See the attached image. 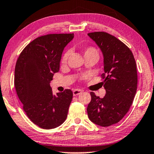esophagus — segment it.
Listing matches in <instances>:
<instances>
[{
  "label": "esophagus",
  "instance_id": "esophagus-1",
  "mask_svg": "<svg viewBox=\"0 0 154 154\" xmlns=\"http://www.w3.org/2000/svg\"><path fill=\"white\" fill-rule=\"evenodd\" d=\"M82 91H83L82 90H80V89H75V90H73V95L77 96V95H79V94H80Z\"/></svg>",
  "mask_w": 154,
  "mask_h": 154
}]
</instances>
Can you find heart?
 I'll return each instance as SVG.
<instances>
[{
	"instance_id": "1",
	"label": "heart",
	"mask_w": 154,
	"mask_h": 154,
	"mask_svg": "<svg viewBox=\"0 0 154 154\" xmlns=\"http://www.w3.org/2000/svg\"><path fill=\"white\" fill-rule=\"evenodd\" d=\"M91 53H96V54H98V52H97V51H96V49L93 48V47H88V48H85V56L87 54H91ZM69 54V52H66L64 55H63L62 60H61V63H62L63 64H65V63L67 62V58H68Z\"/></svg>"
}]
</instances>
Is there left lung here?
<instances>
[{
	"instance_id": "obj_1",
	"label": "left lung",
	"mask_w": 154,
	"mask_h": 154,
	"mask_svg": "<svg viewBox=\"0 0 154 154\" xmlns=\"http://www.w3.org/2000/svg\"><path fill=\"white\" fill-rule=\"evenodd\" d=\"M88 36L101 49L103 56V98L91 92L87 106L89 120L101 127L116 124L127 114L137 89V72L132 51L121 41L103 32H91Z\"/></svg>"
}]
</instances>
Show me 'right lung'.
<instances>
[{"label": "right lung", "mask_w": 154, "mask_h": 154, "mask_svg": "<svg viewBox=\"0 0 154 154\" xmlns=\"http://www.w3.org/2000/svg\"><path fill=\"white\" fill-rule=\"evenodd\" d=\"M74 34H47L30 42L20 53L15 69V87L23 110L42 129L56 128L66 120L73 94H53L50 82L60 69L64 48Z\"/></svg>", "instance_id": "1"}]
</instances>
